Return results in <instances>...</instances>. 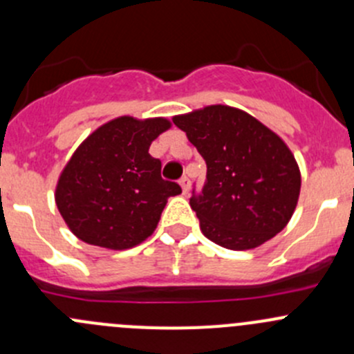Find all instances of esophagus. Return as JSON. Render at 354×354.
<instances>
[{
  "instance_id": "esophagus-1",
  "label": "esophagus",
  "mask_w": 354,
  "mask_h": 354,
  "mask_svg": "<svg viewBox=\"0 0 354 354\" xmlns=\"http://www.w3.org/2000/svg\"><path fill=\"white\" fill-rule=\"evenodd\" d=\"M180 185H181V190H183V194H188V192H190V180H188L187 176L181 178Z\"/></svg>"
}]
</instances>
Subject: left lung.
<instances>
[{
    "instance_id": "obj_1",
    "label": "left lung",
    "mask_w": 354,
    "mask_h": 354,
    "mask_svg": "<svg viewBox=\"0 0 354 354\" xmlns=\"http://www.w3.org/2000/svg\"><path fill=\"white\" fill-rule=\"evenodd\" d=\"M207 164L202 194L190 198L202 233L227 250H252L286 227L301 188L298 162L279 135L224 104L180 114Z\"/></svg>"
}]
</instances>
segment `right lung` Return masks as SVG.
Wrapping results in <instances>:
<instances>
[{"label": "right lung", "mask_w": 354, "mask_h": 354, "mask_svg": "<svg viewBox=\"0 0 354 354\" xmlns=\"http://www.w3.org/2000/svg\"><path fill=\"white\" fill-rule=\"evenodd\" d=\"M166 118L120 116L92 131L73 152L56 185V205L78 240L109 250L147 240L178 183L160 178L149 147L169 130Z\"/></svg>", "instance_id": "right-lung-1"}]
</instances>
